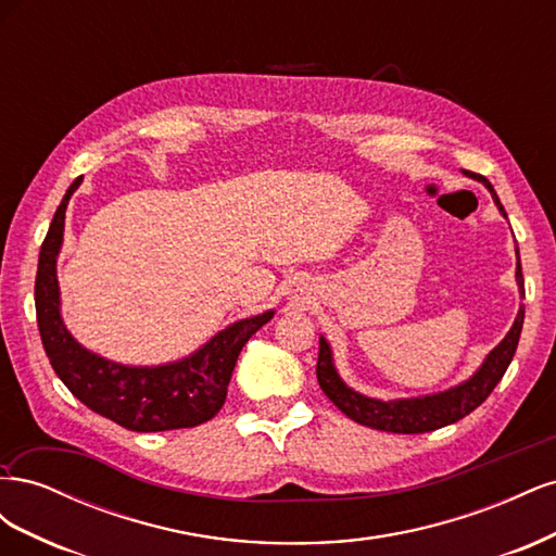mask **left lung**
<instances>
[{"instance_id":"1","label":"left lung","mask_w":556,"mask_h":556,"mask_svg":"<svg viewBox=\"0 0 556 556\" xmlns=\"http://www.w3.org/2000/svg\"><path fill=\"white\" fill-rule=\"evenodd\" d=\"M476 178L486 185V190L492 192L498 211L506 215L492 188V182L480 174H476ZM517 285H519L521 296H525V276H521L519 262H517ZM521 325H525V306H519L513 329L508 331L506 339L490 352V357L484 359L480 371L468 382L454 387V390H447L443 394H433L425 399H406V401H387V403L362 396L355 390L345 387L339 374H336V368L331 364V350L325 339H319V355H317V368H315L317 382L336 408L364 427L390 431V433H427L433 429L447 427L452 422H459L462 417L473 413L480 403L494 392V387L498 384L503 374L508 371V366L515 357Z\"/></svg>"}]
</instances>
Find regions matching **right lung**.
I'll return each instance as SVG.
<instances>
[{
  "instance_id": "obj_1",
  "label": "right lung",
  "mask_w": 556,
  "mask_h": 556,
  "mask_svg": "<svg viewBox=\"0 0 556 556\" xmlns=\"http://www.w3.org/2000/svg\"><path fill=\"white\" fill-rule=\"evenodd\" d=\"M80 180L83 176L66 190L39 252L35 304L50 366L80 403L129 431H169L208 422L223 408L239 352L274 313L241 319L192 357L155 368L121 366L80 348L62 325L55 276L64 211Z\"/></svg>"
}]
</instances>
